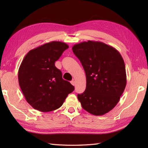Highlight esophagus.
Listing matches in <instances>:
<instances>
[{
  "label": "esophagus",
  "instance_id": "34e87169",
  "mask_svg": "<svg viewBox=\"0 0 148 148\" xmlns=\"http://www.w3.org/2000/svg\"><path fill=\"white\" fill-rule=\"evenodd\" d=\"M71 83L73 86H75V85H76V82H75V81H74V80H72V81H71Z\"/></svg>",
  "mask_w": 148,
  "mask_h": 148
}]
</instances>
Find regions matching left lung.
Here are the masks:
<instances>
[{
  "instance_id": "1",
  "label": "left lung",
  "mask_w": 148,
  "mask_h": 148,
  "mask_svg": "<svg viewBox=\"0 0 148 148\" xmlns=\"http://www.w3.org/2000/svg\"><path fill=\"white\" fill-rule=\"evenodd\" d=\"M72 49L86 74V90L77 95L82 108L95 116L109 112L118 103L127 84L121 54L112 46L93 40L76 44Z\"/></svg>"
}]
</instances>
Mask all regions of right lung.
<instances>
[{
	"label": "right lung",
	"instance_id": "add662e5",
	"mask_svg": "<svg viewBox=\"0 0 148 148\" xmlns=\"http://www.w3.org/2000/svg\"><path fill=\"white\" fill-rule=\"evenodd\" d=\"M69 46L52 41L34 48L25 56L18 70V82L27 102L34 109L49 112L62 106L74 86L62 79L55 63Z\"/></svg>",
	"mask_w": 148,
	"mask_h": 148
}]
</instances>
